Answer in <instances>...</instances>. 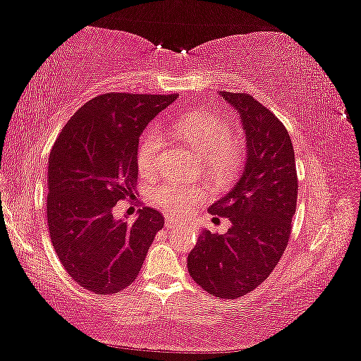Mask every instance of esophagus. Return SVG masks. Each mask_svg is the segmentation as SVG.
I'll use <instances>...</instances> for the list:
<instances>
[{
    "label": "esophagus",
    "instance_id": "obj_1",
    "mask_svg": "<svg viewBox=\"0 0 361 361\" xmlns=\"http://www.w3.org/2000/svg\"><path fill=\"white\" fill-rule=\"evenodd\" d=\"M183 223L181 221H176V219H173L172 216H169V218H166V226H167V229H173V228H180Z\"/></svg>",
    "mask_w": 361,
    "mask_h": 361
}]
</instances>
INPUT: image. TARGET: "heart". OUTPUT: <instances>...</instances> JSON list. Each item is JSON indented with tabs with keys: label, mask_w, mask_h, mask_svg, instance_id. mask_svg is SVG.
Returning <instances> with one entry per match:
<instances>
[{
	"label": "heart",
	"mask_w": 361,
	"mask_h": 361,
	"mask_svg": "<svg viewBox=\"0 0 361 361\" xmlns=\"http://www.w3.org/2000/svg\"><path fill=\"white\" fill-rule=\"evenodd\" d=\"M175 130L183 142L207 156V167L219 176H229L240 169L245 157V145L239 133L231 130L228 121L215 114L189 113L175 124ZM164 138L161 132H146L138 146L137 164L145 175L154 173L161 162ZM207 195L205 188L195 183L164 181L151 188L149 200L164 212L183 215L199 204Z\"/></svg>",
	"instance_id": "heart-1"
}]
</instances>
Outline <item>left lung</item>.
<instances>
[{
    "label": "left lung",
    "instance_id": "obj_1",
    "mask_svg": "<svg viewBox=\"0 0 361 361\" xmlns=\"http://www.w3.org/2000/svg\"><path fill=\"white\" fill-rule=\"evenodd\" d=\"M240 116L247 162L240 180L209 212L231 219L226 234L204 231L188 256L200 288L221 299L253 291L279 264L296 212L298 175L288 130L248 94L219 92Z\"/></svg>",
    "mask_w": 361,
    "mask_h": 361
}]
</instances>
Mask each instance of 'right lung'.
Returning <instances> with one entry per match:
<instances>
[{
    "label": "right lung",
    "instance_id": "obj_1",
    "mask_svg": "<svg viewBox=\"0 0 361 361\" xmlns=\"http://www.w3.org/2000/svg\"><path fill=\"white\" fill-rule=\"evenodd\" d=\"M178 95L103 94L66 122L47 169V224L54 250L76 283L97 295L130 286L164 228L159 210L143 207L129 224L114 207L132 197L138 140Z\"/></svg>",
    "mask_w": 361,
    "mask_h": 361
}]
</instances>
